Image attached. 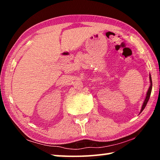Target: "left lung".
<instances>
[{
  "label": "left lung",
  "mask_w": 160,
  "mask_h": 160,
  "mask_svg": "<svg viewBox=\"0 0 160 160\" xmlns=\"http://www.w3.org/2000/svg\"><path fill=\"white\" fill-rule=\"evenodd\" d=\"M150 88H149L148 90V92H147V95H146V97L145 99V101L143 102V104L142 106V109L141 111H140V112H142L143 109H145V107H146V105H147V103L148 102L149 99H150V94H151V91H152V78H151V75H150Z\"/></svg>",
  "instance_id": "left-lung-1"
}]
</instances>
